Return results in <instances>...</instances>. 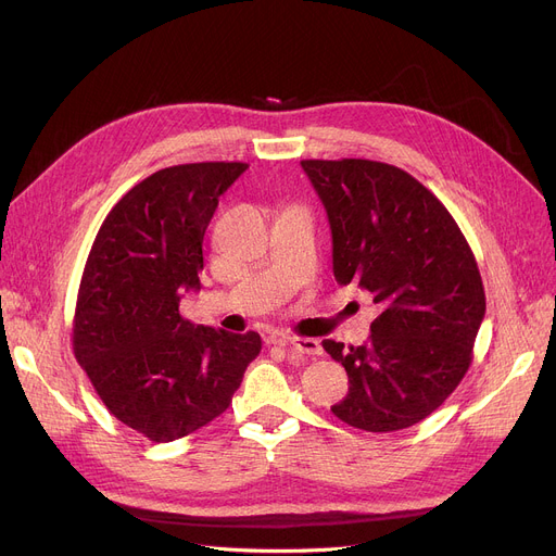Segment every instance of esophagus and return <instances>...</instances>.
<instances>
[{
  "mask_svg": "<svg viewBox=\"0 0 556 556\" xmlns=\"http://www.w3.org/2000/svg\"><path fill=\"white\" fill-rule=\"evenodd\" d=\"M275 342H283V344H290L295 349V352L300 354H306V356H319L323 354V344H319V340L315 338H300V336H290V338H279Z\"/></svg>",
  "mask_w": 556,
  "mask_h": 556,
  "instance_id": "34e87169",
  "label": "esophagus"
}]
</instances>
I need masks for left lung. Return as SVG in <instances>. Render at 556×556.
<instances>
[{
  "instance_id": "obj_1",
  "label": "left lung",
  "mask_w": 556,
  "mask_h": 556,
  "mask_svg": "<svg viewBox=\"0 0 556 556\" xmlns=\"http://www.w3.org/2000/svg\"><path fill=\"white\" fill-rule=\"evenodd\" d=\"M333 237V275L374 295L381 315L367 344L323 340L349 376L331 413L367 432L410 428L432 415L473 361L484 317L476 256L432 191L399 166L302 160Z\"/></svg>"
}]
</instances>
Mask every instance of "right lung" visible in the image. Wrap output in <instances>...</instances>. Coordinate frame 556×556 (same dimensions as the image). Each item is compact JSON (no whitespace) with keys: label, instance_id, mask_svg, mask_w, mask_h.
<instances>
[{"label":"right lung","instance_id":"obj_1","mask_svg":"<svg viewBox=\"0 0 556 556\" xmlns=\"http://www.w3.org/2000/svg\"><path fill=\"white\" fill-rule=\"evenodd\" d=\"M243 162L162 168L105 216L78 286L72 344L99 399L155 444L207 426L239 390L261 336L200 327L180 298L200 288L202 239Z\"/></svg>","mask_w":556,"mask_h":556}]
</instances>
